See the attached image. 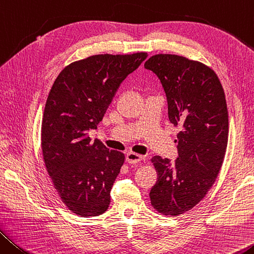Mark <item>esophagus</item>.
Wrapping results in <instances>:
<instances>
[{"mask_svg":"<svg viewBox=\"0 0 254 254\" xmlns=\"http://www.w3.org/2000/svg\"><path fill=\"white\" fill-rule=\"evenodd\" d=\"M144 159L143 155H139L137 154V153H134V152H128L127 155H126V160L128 163L130 164H134V163H138V162H140Z\"/></svg>","mask_w":254,"mask_h":254,"instance_id":"obj_1","label":"esophagus"}]
</instances>
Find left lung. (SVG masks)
<instances>
[{
  "label": "left lung",
  "instance_id": "1",
  "mask_svg": "<svg viewBox=\"0 0 254 254\" xmlns=\"http://www.w3.org/2000/svg\"><path fill=\"white\" fill-rule=\"evenodd\" d=\"M144 67L159 77L170 122L181 129L177 160L152 159L157 181L149 198L159 213L180 215L206 196L222 168L228 139L225 93L213 69L184 56L159 54Z\"/></svg>",
  "mask_w": 254,
  "mask_h": 254
}]
</instances>
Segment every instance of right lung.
I'll use <instances>...</instances> for the list:
<instances>
[{
	"instance_id": "add662e5",
	"label": "right lung",
	"mask_w": 254,
	"mask_h": 254,
	"mask_svg": "<svg viewBox=\"0 0 254 254\" xmlns=\"http://www.w3.org/2000/svg\"><path fill=\"white\" fill-rule=\"evenodd\" d=\"M146 53L94 55L62 70L46 101L41 148L54 187L69 210L82 217L105 213L124 164L122 152L91 142L120 83L146 60Z\"/></svg>"
}]
</instances>
